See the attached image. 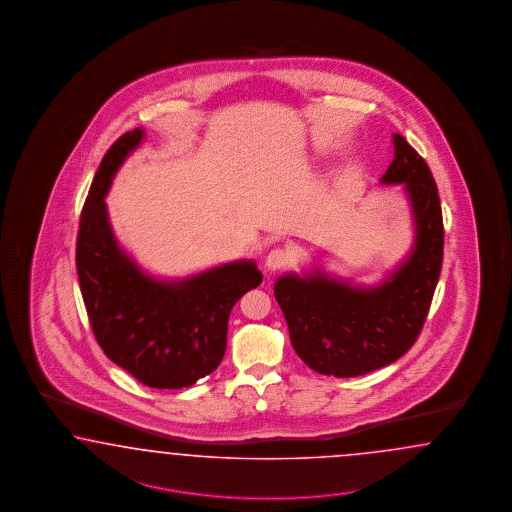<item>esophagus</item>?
<instances>
[{"mask_svg": "<svg viewBox=\"0 0 512 512\" xmlns=\"http://www.w3.org/2000/svg\"><path fill=\"white\" fill-rule=\"evenodd\" d=\"M291 261V253H289V249L287 248H276L272 249L268 255H266V268L268 270H279V268H283L285 264Z\"/></svg>", "mask_w": 512, "mask_h": 512, "instance_id": "obj_1", "label": "esophagus"}]
</instances>
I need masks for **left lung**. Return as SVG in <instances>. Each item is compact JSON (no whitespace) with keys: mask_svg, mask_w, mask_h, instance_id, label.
<instances>
[{"mask_svg":"<svg viewBox=\"0 0 512 512\" xmlns=\"http://www.w3.org/2000/svg\"><path fill=\"white\" fill-rule=\"evenodd\" d=\"M381 184H403L415 221L411 253L381 285L357 287L323 270L276 281L274 295L296 355L311 370L357 377L405 355L419 338L443 264V214L434 176L417 150L392 135Z\"/></svg>","mask_w":512,"mask_h":512,"instance_id":"1","label":"left lung"}]
</instances>
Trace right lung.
<instances>
[{
  "mask_svg": "<svg viewBox=\"0 0 512 512\" xmlns=\"http://www.w3.org/2000/svg\"><path fill=\"white\" fill-rule=\"evenodd\" d=\"M142 139L140 127L124 133L93 176L78 225V283L93 336L114 364L146 387H191L219 366L231 310L263 274L253 261H234L161 281L120 248L105 197Z\"/></svg>",
  "mask_w": 512,
  "mask_h": 512,
  "instance_id": "obj_1",
  "label": "right lung"
}]
</instances>
